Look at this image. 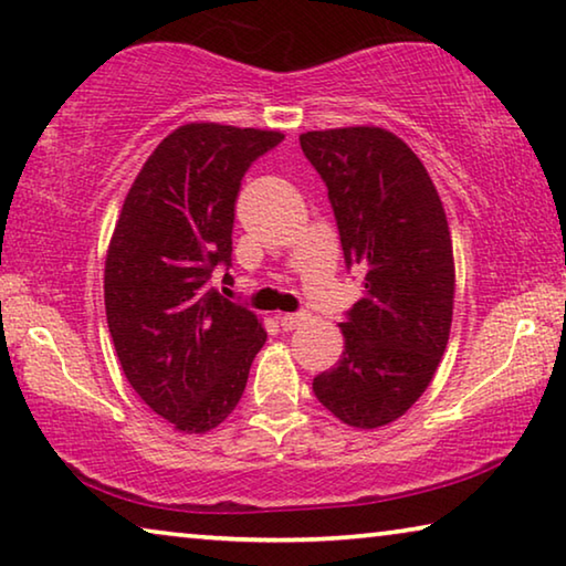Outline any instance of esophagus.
I'll list each match as a JSON object with an SVG mask.
<instances>
[{"instance_id":"obj_1","label":"esophagus","mask_w":566,"mask_h":566,"mask_svg":"<svg viewBox=\"0 0 566 566\" xmlns=\"http://www.w3.org/2000/svg\"><path fill=\"white\" fill-rule=\"evenodd\" d=\"M306 321V313H281L277 316V324H281L283 332H293L295 326H301Z\"/></svg>"}]
</instances>
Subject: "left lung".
Masks as SVG:
<instances>
[{
    "instance_id": "obj_1",
    "label": "left lung",
    "mask_w": 566,
    "mask_h": 566,
    "mask_svg": "<svg viewBox=\"0 0 566 566\" xmlns=\"http://www.w3.org/2000/svg\"><path fill=\"white\" fill-rule=\"evenodd\" d=\"M328 189L346 268L364 295L344 313V354L313 395L352 428L397 420L428 389L453 321V242L428 169L374 126L301 136Z\"/></svg>"
}]
</instances>
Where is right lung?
<instances>
[{"label":"right lung","mask_w":566,"mask_h":566,"mask_svg":"<svg viewBox=\"0 0 566 566\" xmlns=\"http://www.w3.org/2000/svg\"><path fill=\"white\" fill-rule=\"evenodd\" d=\"M283 134L187 124L128 189L106 258V316L126 379L181 432H207L245 392L268 334L212 289L232 268L240 181ZM228 275V273H224Z\"/></svg>","instance_id":"1"}]
</instances>
